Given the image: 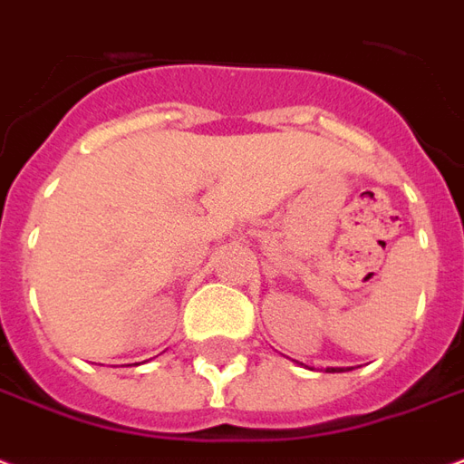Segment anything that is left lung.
<instances>
[{"label":"left lung","instance_id":"left-lung-1","mask_svg":"<svg viewBox=\"0 0 464 464\" xmlns=\"http://www.w3.org/2000/svg\"><path fill=\"white\" fill-rule=\"evenodd\" d=\"M329 373H341V368H329Z\"/></svg>","mask_w":464,"mask_h":464}]
</instances>
